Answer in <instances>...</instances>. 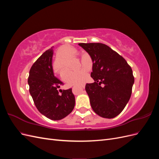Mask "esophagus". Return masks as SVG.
I'll list each match as a JSON object with an SVG mask.
<instances>
[{
	"mask_svg": "<svg viewBox=\"0 0 159 159\" xmlns=\"http://www.w3.org/2000/svg\"><path fill=\"white\" fill-rule=\"evenodd\" d=\"M84 87H85V86H84V85H82V86H81V87H80V89H81V90H83V89H84Z\"/></svg>",
	"mask_w": 159,
	"mask_h": 159,
	"instance_id": "obj_1",
	"label": "esophagus"
}]
</instances>
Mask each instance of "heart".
Listing matches in <instances>:
<instances>
[{
    "instance_id": "obj_1",
    "label": "heart",
    "mask_w": 159,
    "mask_h": 159,
    "mask_svg": "<svg viewBox=\"0 0 159 159\" xmlns=\"http://www.w3.org/2000/svg\"><path fill=\"white\" fill-rule=\"evenodd\" d=\"M76 54L77 51L74 48L68 45L61 46L57 53L56 60L57 62H56L54 66L55 72L61 73V70L66 66V64H68L74 57L76 56ZM80 67L89 70L87 65L82 61L81 62ZM87 72L85 69L78 71L66 70L62 75V79L70 85H80L84 82L87 79Z\"/></svg>"
}]
</instances>
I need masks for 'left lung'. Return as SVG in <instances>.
<instances>
[{
	"label": "left lung",
	"instance_id": "1",
	"mask_svg": "<svg viewBox=\"0 0 159 159\" xmlns=\"http://www.w3.org/2000/svg\"><path fill=\"white\" fill-rule=\"evenodd\" d=\"M78 44L93 62L91 77L94 83L85 85L91 108L100 117L114 118L121 113L131 98L134 80L132 69L122 56L107 45Z\"/></svg>",
	"mask_w": 159,
	"mask_h": 159
}]
</instances>
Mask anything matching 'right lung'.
Returning <instances> with one entry per match:
<instances>
[{
	"label": "right lung",
	"instance_id": "right-lung-1",
	"mask_svg": "<svg viewBox=\"0 0 159 159\" xmlns=\"http://www.w3.org/2000/svg\"><path fill=\"white\" fill-rule=\"evenodd\" d=\"M53 48L43 53L32 65L28 84L30 93L40 113L47 118L57 121L64 119L73 111L75 97L71 89H60L64 83L54 75Z\"/></svg>",
	"mask_w": 159,
	"mask_h": 159
}]
</instances>
